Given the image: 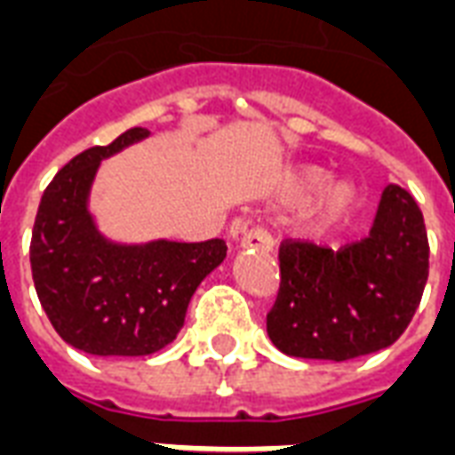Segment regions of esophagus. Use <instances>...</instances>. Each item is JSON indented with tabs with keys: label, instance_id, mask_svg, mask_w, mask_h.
<instances>
[{
	"label": "esophagus",
	"instance_id": "1",
	"mask_svg": "<svg viewBox=\"0 0 455 455\" xmlns=\"http://www.w3.org/2000/svg\"><path fill=\"white\" fill-rule=\"evenodd\" d=\"M241 234H243L241 248H245V251L269 252L274 248V238H272V234H269V228H265V227L243 228Z\"/></svg>",
	"mask_w": 455,
	"mask_h": 455
}]
</instances>
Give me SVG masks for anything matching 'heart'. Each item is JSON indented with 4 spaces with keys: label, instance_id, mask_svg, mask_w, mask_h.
I'll list each match as a JSON object with an SVG mask.
<instances>
[{
    "label": "heart",
    "instance_id": "heart-1",
    "mask_svg": "<svg viewBox=\"0 0 455 455\" xmlns=\"http://www.w3.org/2000/svg\"><path fill=\"white\" fill-rule=\"evenodd\" d=\"M329 173L320 166H307L303 172L298 173L296 181H293V190L298 196H305V193H312V190L322 188L327 183ZM358 203V190L355 186L348 181H339L334 186H329L324 193H322L320 203H317V227L329 228L339 224L341 220H346V214L351 212L353 207Z\"/></svg>",
    "mask_w": 455,
    "mask_h": 455
}]
</instances>
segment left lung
<instances>
[{
	"mask_svg": "<svg viewBox=\"0 0 455 455\" xmlns=\"http://www.w3.org/2000/svg\"><path fill=\"white\" fill-rule=\"evenodd\" d=\"M429 276L420 204L389 183L367 238L339 251L300 238L279 245V293L267 334L286 355L360 358L387 348L411 324Z\"/></svg>",
	"mask_w": 455,
	"mask_h": 455,
	"instance_id": "8db88e82",
	"label": "left lung"
}]
</instances>
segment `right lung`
<instances>
[{
	"instance_id": "add662e5",
	"label": "right lung",
	"mask_w": 455,
	"mask_h": 455,
	"mask_svg": "<svg viewBox=\"0 0 455 455\" xmlns=\"http://www.w3.org/2000/svg\"><path fill=\"white\" fill-rule=\"evenodd\" d=\"M128 128L109 145L76 155L44 188L30 267L37 298L66 343L90 355L133 358L172 343L196 289L227 258V241L114 245L97 234L88 190L100 159L145 138Z\"/></svg>"
}]
</instances>
